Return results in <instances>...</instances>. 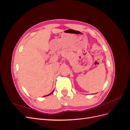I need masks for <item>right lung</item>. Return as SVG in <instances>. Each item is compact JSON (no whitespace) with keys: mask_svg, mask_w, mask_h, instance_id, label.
<instances>
[{"mask_svg":"<svg viewBox=\"0 0 130 130\" xmlns=\"http://www.w3.org/2000/svg\"><path fill=\"white\" fill-rule=\"evenodd\" d=\"M53 92H54V90H53V92H52V93H50V94H48V95H45V96H48V95H50V94H52V93H53Z\"/></svg>","mask_w":130,"mask_h":130,"instance_id":"1","label":"right lung"}]
</instances>
